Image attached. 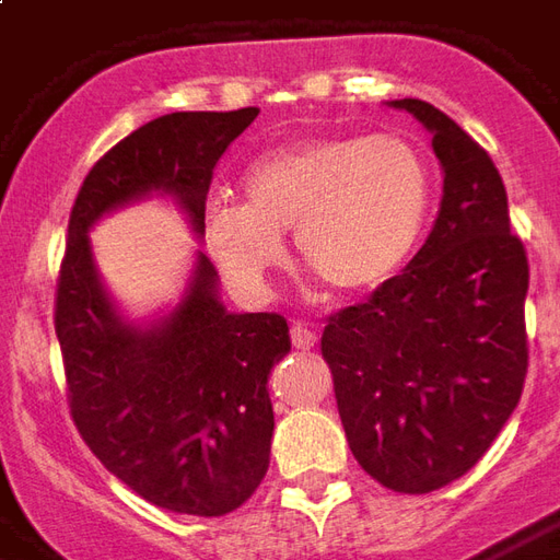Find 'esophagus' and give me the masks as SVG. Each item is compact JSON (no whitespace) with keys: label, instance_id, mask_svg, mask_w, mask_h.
<instances>
[{"label":"esophagus","instance_id":"esophagus-1","mask_svg":"<svg viewBox=\"0 0 560 560\" xmlns=\"http://www.w3.org/2000/svg\"><path fill=\"white\" fill-rule=\"evenodd\" d=\"M291 341L293 348H300V351H312L317 345V329L312 324H303V320H296L291 327Z\"/></svg>","mask_w":560,"mask_h":560}]
</instances>
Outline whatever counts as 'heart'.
Returning a JSON list of instances; mask_svg holds the SVG:
<instances>
[{"label": "heart", "instance_id": "heart-1", "mask_svg": "<svg viewBox=\"0 0 560 560\" xmlns=\"http://www.w3.org/2000/svg\"><path fill=\"white\" fill-rule=\"evenodd\" d=\"M245 203L212 200L203 236L236 291L260 293L296 257L327 288L369 293L411 257L432 200L422 152L399 135H332L257 159L243 176Z\"/></svg>", "mask_w": 560, "mask_h": 560}]
</instances>
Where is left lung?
Segmentation results:
<instances>
[{"label": "left lung", "instance_id": "1", "mask_svg": "<svg viewBox=\"0 0 560 560\" xmlns=\"http://www.w3.org/2000/svg\"><path fill=\"white\" fill-rule=\"evenodd\" d=\"M432 131L444 197L401 276L329 315L320 353L353 458L393 492L425 494L492 446L528 375V255L501 173L420 98L393 102Z\"/></svg>", "mask_w": 560, "mask_h": 560}]
</instances>
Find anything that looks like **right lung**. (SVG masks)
<instances>
[{
    "label": "right lung",
    "instance_id": "obj_1",
    "mask_svg": "<svg viewBox=\"0 0 560 560\" xmlns=\"http://www.w3.org/2000/svg\"><path fill=\"white\" fill-rule=\"evenodd\" d=\"M257 114H167L107 149L71 207L56 279V339L80 438L149 504L188 516H228L264 480L276 425L267 377L291 351L288 320L231 315L219 272L197 252L183 303L149 329L128 324L98 281L90 228L161 191L203 236L212 171Z\"/></svg>",
    "mask_w": 560,
    "mask_h": 560
}]
</instances>
